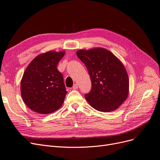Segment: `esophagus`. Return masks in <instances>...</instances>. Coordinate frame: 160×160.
Here are the masks:
<instances>
[{
	"mask_svg": "<svg viewBox=\"0 0 160 160\" xmlns=\"http://www.w3.org/2000/svg\"><path fill=\"white\" fill-rule=\"evenodd\" d=\"M73 89H78V84H74L73 86Z\"/></svg>",
	"mask_w": 160,
	"mask_h": 160,
	"instance_id": "esophagus-1",
	"label": "esophagus"
}]
</instances>
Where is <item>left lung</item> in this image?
<instances>
[{
    "mask_svg": "<svg viewBox=\"0 0 160 160\" xmlns=\"http://www.w3.org/2000/svg\"><path fill=\"white\" fill-rule=\"evenodd\" d=\"M76 54L85 65L91 80V91L85 95L87 101L101 112L117 109L129 93L128 75L122 62L103 48L79 49Z\"/></svg>",
    "mask_w": 160,
    "mask_h": 160,
    "instance_id": "8db88e82",
    "label": "left lung"
}]
</instances>
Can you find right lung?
<instances>
[{
    "label": "right lung",
    "mask_w": 160,
    "mask_h": 160,
    "mask_svg": "<svg viewBox=\"0 0 160 160\" xmlns=\"http://www.w3.org/2000/svg\"><path fill=\"white\" fill-rule=\"evenodd\" d=\"M65 53L53 50L40 53L27 66L20 92L26 105L33 111L50 114L62 106L67 91L57 65Z\"/></svg>",
    "instance_id": "1"
}]
</instances>
